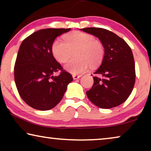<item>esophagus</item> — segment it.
<instances>
[{"label":"esophagus","mask_w":151,"mask_h":151,"mask_svg":"<svg viewBox=\"0 0 151 151\" xmlns=\"http://www.w3.org/2000/svg\"><path fill=\"white\" fill-rule=\"evenodd\" d=\"M73 80H77V79H78V78H80V77H81V75H76V74H73Z\"/></svg>","instance_id":"1"}]
</instances>
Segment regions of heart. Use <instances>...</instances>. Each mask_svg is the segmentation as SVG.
I'll list each match as a JSON object with an SVG mask.
<instances>
[{"instance_id": "b5f03b06", "label": "heart", "mask_w": 151, "mask_h": 151, "mask_svg": "<svg viewBox=\"0 0 151 151\" xmlns=\"http://www.w3.org/2000/svg\"><path fill=\"white\" fill-rule=\"evenodd\" d=\"M65 40V42L60 38L55 39L51 45V52L58 62L64 63L76 50V58L69 60L64 65V69L69 73H82L86 71L88 63L94 66L102 61L104 47L92 35L76 32L66 36Z\"/></svg>"}]
</instances>
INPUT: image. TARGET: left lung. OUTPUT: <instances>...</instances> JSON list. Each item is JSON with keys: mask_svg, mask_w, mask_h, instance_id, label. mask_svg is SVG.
<instances>
[{"mask_svg": "<svg viewBox=\"0 0 151 151\" xmlns=\"http://www.w3.org/2000/svg\"><path fill=\"white\" fill-rule=\"evenodd\" d=\"M80 30L98 38L104 48L102 64L94 72L93 84L86 92V96L101 109L119 106L131 95L135 82L131 49L122 38L109 30L96 27Z\"/></svg>", "mask_w": 151, "mask_h": 151, "instance_id": "1", "label": "left lung"}]
</instances>
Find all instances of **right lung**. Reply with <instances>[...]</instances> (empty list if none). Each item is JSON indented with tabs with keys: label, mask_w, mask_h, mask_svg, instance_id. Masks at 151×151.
<instances>
[{
	"label": "right lung",
	"mask_w": 151,
	"mask_h": 151,
	"mask_svg": "<svg viewBox=\"0 0 151 151\" xmlns=\"http://www.w3.org/2000/svg\"><path fill=\"white\" fill-rule=\"evenodd\" d=\"M70 30H38L20 45L14 67V79L20 96L32 108L40 111L54 108L73 80L71 74L63 69L51 52L55 39ZM58 70H61V74L53 76Z\"/></svg>",
	"instance_id": "right-lung-1"
}]
</instances>
